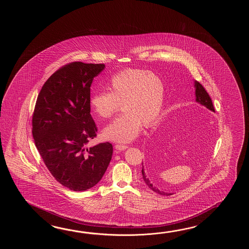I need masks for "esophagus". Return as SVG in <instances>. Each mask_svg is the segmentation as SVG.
<instances>
[{"label":"esophagus","mask_w":249,"mask_h":249,"mask_svg":"<svg viewBox=\"0 0 249 249\" xmlns=\"http://www.w3.org/2000/svg\"><path fill=\"white\" fill-rule=\"evenodd\" d=\"M115 148L117 150H119V151H122V150L126 149L128 148V146L127 145H123V144H117V145H115Z\"/></svg>","instance_id":"obj_1"}]
</instances>
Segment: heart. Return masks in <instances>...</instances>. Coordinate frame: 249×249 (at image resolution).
<instances>
[{
  "label": "heart",
  "mask_w": 249,
  "mask_h": 249,
  "mask_svg": "<svg viewBox=\"0 0 249 249\" xmlns=\"http://www.w3.org/2000/svg\"><path fill=\"white\" fill-rule=\"evenodd\" d=\"M108 91L90 96V106L98 117L111 118L119 109L124 113L104 130L109 141L128 142L137 136L142 126H151L164 105V86L158 75L143 69H130L113 75Z\"/></svg>",
  "instance_id": "obj_1"
}]
</instances>
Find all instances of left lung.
Returning a JSON list of instances; mask_svg holds the SVG:
<instances>
[{
  "label": "left lung",
  "mask_w": 249,
  "mask_h": 249,
  "mask_svg": "<svg viewBox=\"0 0 249 249\" xmlns=\"http://www.w3.org/2000/svg\"><path fill=\"white\" fill-rule=\"evenodd\" d=\"M195 87H196V101H197L198 103H200L203 106L206 107L209 110L214 112V107H213V105L211 98H210L209 94L207 93L206 89L204 88V86H203L200 83L195 82ZM167 134H168V128H167V125H166V126L162 127V128L159 130L158 134H156V136H155V137L153 138V140H152V142H154L153 145L154 144H156V145H158L159 147L161 145V143H162V145H163V143L165 142V138L167 137ZM159 142L160 143V144H159ZM142 174L143 180L145 181V183L147 184V186H148L150 190H152V191H155V192L159 193L160 195H164V196H170V195H172L171 193H166V192L159 191L158 189H156V188L154 187L153 184L150 182L149 178H148V173H147L145 170L143 169V166L142 170Z\"/></svg>",
  "instance_id": "8db88e82"
}]
</instances>
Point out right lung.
<instances>
[{"mask_svg": "<svg viewBox=\"0 0 249 249\" xmlns=\"http://www.w3.org/2000/svg\"><path fill=\"white\" fill-rule=\"evenodd\" d=\"M104 64H67L42 85L32 117L35 144L43 163L64 187L84 191L95 186L111 160L113 146L90 148L98 128L90 116V85Z\"/></svg>", "mask_w": 249, "mask_h": 249, "instance_id": "obj_1", "label": "right lung"}]
</instances>
